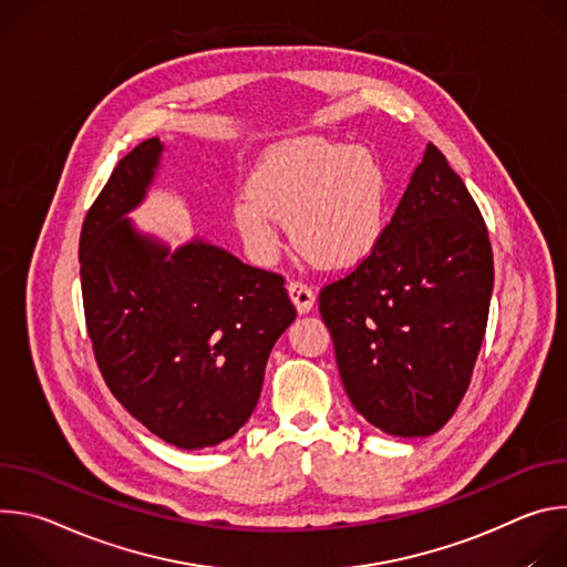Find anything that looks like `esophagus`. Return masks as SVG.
I'll use <instances>...</instances> for the list:
<instances>
[{
	"label": "esophagus",
	"mask_w": 567,
	"mask_h": 567,
	"mask_svg": "<svg viewBox=\"0 0 567 567\" xmlns=\"http://www.w3.org/2000/svg\"><path fill=\"white\" fill-rule=\"evenodd\" d=\"M287 289H289L291 302L296 305L298 313H307V311L313 307L316 296H313V291H311L309 285H305V282H300V280H291Z\"/></svg>",
	"instance_id": "34e87169"
}]
</instances>
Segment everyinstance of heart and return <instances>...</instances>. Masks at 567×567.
I'll list each match as a JSON object with an SVG mask.
<instances>
[{"label":"heart","mask_w":567,"mask_h":567,"mask_svg":"<svg viewBox=\"0 0 567 567\" xmlns=\"http://www.w3.org/2000/svg\"><path fill=\"white\" fill-rule=\"evenodd\" d=\"M388 173L377 152L320 136L274 145L233 204L249 251L269 262L289 217L293 247L322 269H350L379 245L385 228Z\"/></svg>","instance_id":"1"}]
</instances>
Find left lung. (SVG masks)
<instances>
[{
	"mask_svg": "<svg viewBox=\"0 0 567 567\" xmlns=\"http://www.w3.org/2000/svg\"><path fill=\"white\" fill-rule=\"evenodd\" d=\"M492 289L487 224L429 143L377 249L318 296L352 406L390 435L440 431L471 383Z\"/></svg>",
	"mask_w": 567,
	"mask_h": 567,
	"instance_id": "obj_1",
	"label": "left lung"
}]
</instances>
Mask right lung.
<instances>
[{"mask_svg": "<svg viewBox=\"0 0 567 567\" xmlns=\"http://www.w3.org/2000/svg\"><path fill=\"white\" fill-rule=\"evenodd\" d=\"M164 150L118 161L80 230V285L99 370L123 409L179 449L215 446L258 406L269 352L296 309L285 278L193 239L168 247L125 217Z\"/></svg>", "mask_w": 567, "mask_h": 567, "instance_id": "obj_1", "label": "right lung"}]
</instances>
